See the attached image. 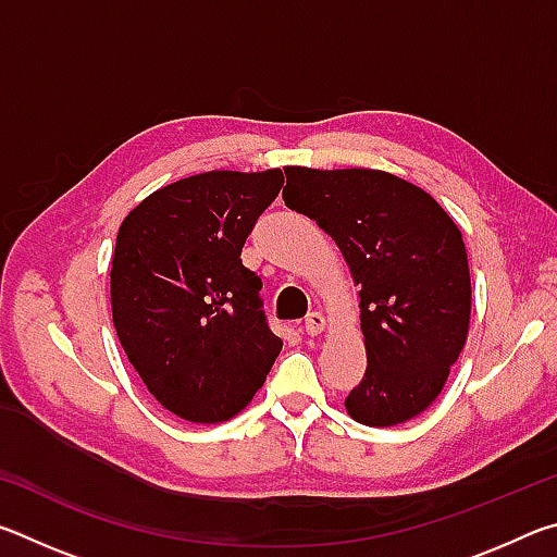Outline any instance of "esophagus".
I'll use <instances>...</instances> for the list:
<instances>
[{
	"label": "esophagus",
	"mask_w": 557,
	"mask_h": 557,
	"mask_svg": "<svg viewBox=\"0 0 557 557\" xmlns=\"http://www.w3.org/2000/svg\"><path fill=\"white\" fill-rule=\"evenodd\" d=\"M324 326H326V319H324V314H319V312L307 314V319H305V332H307L309 336L322 334V332H324Z\"/></svg>",
	"instance_id": "obj_1"
}]
</instances>
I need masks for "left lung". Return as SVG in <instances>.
<instances>
[{
    "label": "left lung",
    "mask_w": 557,
    "mask_h": 557,
    "mask_svg": "<svg viewBox=\"0 0 557 557\" xmlns=\"http://www.w3.org/2000/svg\"><path fill=\"white\" fill-rule=\"evenodd\" d=\"M287 209L317 221L361 285L363 381L346 410L369 428L414 418L437 398L467 342L469 262L445 209L414 184L373 169L287 166Z\"/></svg>",
    "instance_id": "8db88e82"
}]
</instances>
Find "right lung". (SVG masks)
I'll return each instance as SVG.
<instances>
[{
    "label": "right lung",
    "mask_w": 557,
    "mask_h": 557,
    "mask_svg": "<svg viewBox=\"0 0 557 557\" xmlns=\"http://www.w3.org/2000/svg\"><path fill=\"white\" fill-rule=\"evenodd\" d=\"M282 184L280 169L196 174L147 196L117 231V338L149 393L188 422L238 414L282 351L262 280L240 260Z\"/></svg>",
    "instance_id": "obj_1"
}]
</instances>
